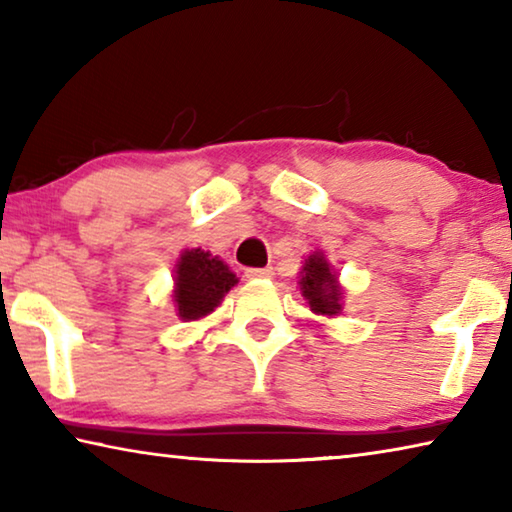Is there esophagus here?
Wrapping results in <instances>:
<instances>
[{
    "instance_id": "34e87169",
    "label": "esophagus",
    "mask_w": 512,
    "mask_h": 512,
    "mask_svg": "<svg viewBox=\"0 0 512 512\" xmlns=\"http://www.w3.org/2000/svg\"><path fill=\"white\" fill-rule=\"evenodd\" d=\"M273 275L275 273H273L271 266H266V268H246L248 280H271Z\"/></svg>"
}]
</instances>
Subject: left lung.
<instances>
[{
    "mask_svg": "<svg viewBox=\"0 0 512 512\" xmlns=\"http://www.w3.org/2000/svg\"><path fill=\"white\" fill-rule=\"evenodd\" d=\"M298 287L302 298L307 300V307L316 316L336 318L343 311V287L339 273L334 271V266L327 262V257L320 250H314L302 264Z\"/></svg>",
    "mask_w": 512,
    "mask_h": 512,
    "instance_id": "left-lung-1",
    "label": "left lung"
}]
</instances>
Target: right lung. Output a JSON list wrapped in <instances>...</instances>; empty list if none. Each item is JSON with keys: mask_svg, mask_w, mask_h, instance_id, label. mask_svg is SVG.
<instances>
[{"mask_svg": "<svg viewBox=\"0 0 512 512\" xmlns=\"http://www.w3.org/2000/svg\"><path fill=\"white\" fill-rule=\"evenodd\" d=\"M237 282L230 266L210 250L185 248L173 268L171 300L176 316L185 323L210 316Z\"/></svg>", "mask_w": 512, "mask_h": 512, "instance_id": "obj_1", "label": "right lung"}]
</instances>
